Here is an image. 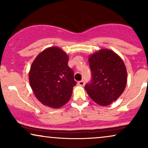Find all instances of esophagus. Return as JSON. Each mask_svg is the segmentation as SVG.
I'll return each instance as SVG.
<instances>
[{
  "instance_id": "34e87169",
  "label": "esophagus",
  "mask_w": 148,
  "mask_h": 148,
  "mask_svg": "<svg viewBox=\"0 0 148 148\" xmlns=\"http://www.w3.org/2000/svg\"><path fill=\"white\" fill-rule=\"evenodd\" d=\"M78 84H79V86H84L85 85V82L84 80H82V81H80L78 82Z\"/></svg>"
}]
</instances>
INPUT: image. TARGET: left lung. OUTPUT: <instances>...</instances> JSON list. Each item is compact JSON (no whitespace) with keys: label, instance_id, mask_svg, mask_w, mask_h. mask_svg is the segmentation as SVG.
Listing matches in <instances>:
<instances>
[{"label":"left lung","instance_id":"8db88e82","mask_svg":"<svg viewBox=\"0 0 148 148\" xmlns=\"http://www.w3.org/2000/svg\"><path fill=\"white\" fill-rule=\"evenodd\" d=\"M88 61L92 81L86 85L85 89L95 102L108 106L125 90L127 81L125 64L118 54L106 49L92 54Z\"/></svg>","mask_w":148,"mask_h":148}]
</instances>
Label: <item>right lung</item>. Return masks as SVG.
<instances>
[{
	"label": "right lung",
	"instance_id": "right-lung-1",
	"mask_svg": "<svg viewBox=\"0 0 148 148\" xmlns=\"http://www.w3.org/2000/svg\"><path fill=\"white\" fill-rule=\"evenodd\" d=\"M69 57L57 47L45 49L36 57L29 72L34 95L42 104L58 108L70 99L76 82L69 67Z\"/></svg>",
	"mask_w": 148,
	"mask_h": 148
}]
</instances>
